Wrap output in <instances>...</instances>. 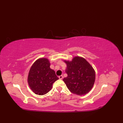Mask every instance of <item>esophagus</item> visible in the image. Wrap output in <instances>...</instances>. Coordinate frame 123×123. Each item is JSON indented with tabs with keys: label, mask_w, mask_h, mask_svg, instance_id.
<instances>
[{
	"label": "esophagus",
	"mask_w": 123,
	"mask_h": 123,
	"mask_svg": "<svg viewBox=\"0 0 123 123\" xmlns=\"http://www.w3.org/2000/svg\"><path fill=\"white\" fill-rule=\"evenodd\" d=\"M58 77H59V79H61V80H62V79H63V76H62V75H61V76H58Z\"/></svg>",
	"instance_id": "esophagus-1"
}]
</instances>
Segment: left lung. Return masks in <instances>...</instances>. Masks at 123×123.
<instances>
[{
  "instance_id": "obj_1",
  "label": "left lung",
  "mask_w": 123,
  "mask_h": 123,
  "mask_svg": "<svg viewBox=\"0 0 123 123\" xmlns=\"http://www.w3.org/2000/svg\"><path fill=\"white\" fill-rule=\"evenodd\" d=\"M67 65V77L63 79L67 87L72 93L84 95L90 91L95 80V70L85 58L79 56L72 61L64 60Z\"/></svg>"
}]
</instances>
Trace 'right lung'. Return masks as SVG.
<instances>
[{
  "label": "right lung",
  "mask_w": 123,
  "mask_h": 123,
  "mask_svg": "<svg viewBox=\"0 0 123 123\" xmlns=\"http://www.w3.org/2000/svg\"><path fill=\"white\" fill-rule=\"evenodd\" d=\"M49 59L42 57L37 59L30 69L28 83L35 94L43 95L50 91L53 84L58 80L54 70L50 67Z\"/></svg>",
  "instance_id": "1"
}]
</instances>
